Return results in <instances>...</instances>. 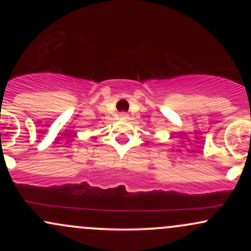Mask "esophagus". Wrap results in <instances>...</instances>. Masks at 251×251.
Returning <instances> with one entry per match:
<instances>
[{
  "label": "esophagus",
  "mask_w": 251,
  "mask_h": 251,
  "mask_svg": "<svg viewBox=\"0 0 251 251\" xmlns=\"http://www.w3.org/2000/svg\"><path fill=\"white\" fill-rule=\"evenodd\" d=\"M127 113H125V112H123V113H120V118H123V119H126L127 118Z\"/></svg>",
  "instance_id": "obj_1"
}]
</instances>
